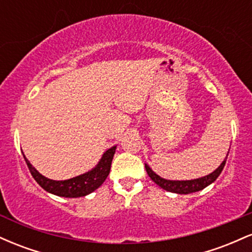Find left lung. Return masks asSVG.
Listing matches in <instances>:
<instances>
[{"label": "left lung", "instance_id": "1", "mask_svg": "<svg viewBox=\"0 0 252 252\" xmlns=\"http://www.w3.org/2000/svg\"><path fill=\"white\" fill-rule=\"evenodd\" d=\"M227 156L225 158V160L222 161L220 166L217 168L215 172L211 173V174L204 176V178L194 179V180H186V181H173V180H166V179L160 178L158 174H155L152 169L149 168V166L146 164V170L148 173L153 181L155 182L156 185L161 187V189L168 190V192L178 193V194H189V193L198 192V190L204 189L205 187H207L209 185L212 184L213 181L217 180L219 175H220L222 168H224L225 162H226Z\"/></svg>", "mask_w": 252, "mask_h": 252}]
</instances>
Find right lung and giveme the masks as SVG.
<instances>
[{"instance_id":"1","label":"right lung","mask_w":252,"mask_h":252,"mask_svg":"<svg viewBox=\"0 0 252 252\" xmlns=\"http://www.w3.org/2000/svg\"><path fill=\"white\" fill-rule=\"evenodd\" d=\"M115 152H116V146L104 153L102 160L97 164L96 168L90 170V172L83 175L63 181H56L45 178L32 166L30 161L25 158V155L24 158L28 168H30L31 174L33 175L34 180L43 189L52 193V194L65 196V198H79V196H85L92 193L105 181V179L108 178L110 173V168H111V161L114 158Z\"/></svg>"}]
</instances>
